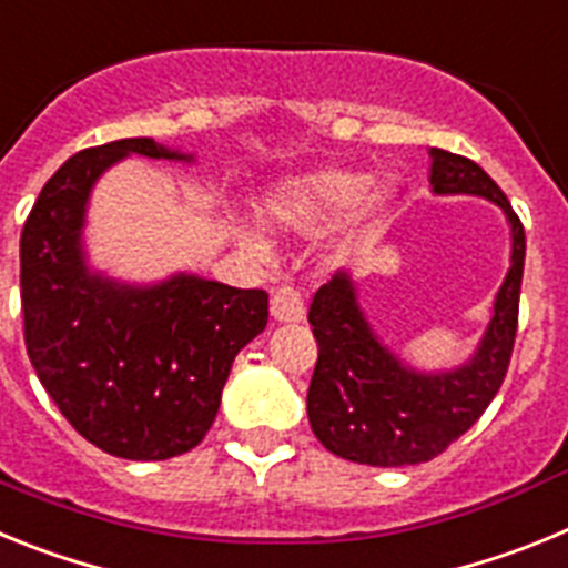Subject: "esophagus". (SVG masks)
<instances>
[{
	"mask_svg": "<svg viewBox=\"0 0 568 568\" xmlns=\"http://www.w3.org/2000/svg\"><path fill=\"white\" fill-rule=\"evenodd\" d=\"M270 313L278 324H298L304 318V298L295 287H278L270 298Z\"/></svg>",
	"mask_w": 568,
	"mask_h": 568,
	"instance_id": "esophagus-1",
	"label": "esophagus"
}]
</instances>
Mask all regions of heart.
<instances>
[{"instance_id":"b5f03b06","label":"heart","mask_w":568,"mask_h":568,"mask_svg":"<svg viewBox=\"0 0 568 568\" xmlns=\"http://www.w3.org/2000/svg\"><path fill=\"white\" fill-rule=\"evenodd\" d=\"M366 182L355 173L324 170V173L301 175L284 184L275 195L264 202V215L275 227L284 230H313L329 224L353 210L364 199ZM239 241L253 253H264V241L250 230H239Z\"/></svg>"}]
</instances>
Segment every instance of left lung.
<instances>
[{
    "instance_id": "8db88e82",
    "label": "left lung",
    "mask_w": 568,
    "mask_h": 568,
    "mask_svg": "<svg viewBox=\"0 0 568 568\" xmlns=\"http://www.w3.org/2000/svg\"><path fill=\"white\" fill-rule=\"evenodd\" d=\"M429 155L433 193L484 195L504 210L511 227V267L475 355L446 373L413 369L381 344L349 273L338 270L315 293L307 315L318 341L307 393L310 426L329 453L353 464L413 466L438 458L486 413L509 369L526 258L524 224L484 168L449 150L433 148Z\"/></svg>"
}]
</instances>
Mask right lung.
Returning a JSON list of instances; mask_svg holds the SVG:
<instances>
[{"label": "right lung", "mask_w": 568, "mask_h": 568, "mask_svg": "<svg viewBox=\"0 0 568 568\" xmlns=\"http://www.w3.org/2000/svg\"><path fill=\"white\" fill-rule=\"evenodd\" d=\"M130 153L193 162L153 139H119L50 175L19 241L24 346L82 438L115 458L168 460L213 426L233 358L267 327V293L187 273L153 287L90 273V190Z\"/></svg>", "instance_id": "obj_1"}]
</instances>
